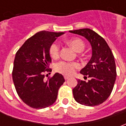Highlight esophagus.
I'll return each instance as SVG.
<instances>
[{
  "mask_svg": "<svg viewBox=\"0 0 126 126\" xmlns=\"http://www.w3.org/2000/svg\"><path fill=\"white\" fill-rule=\"evenodd\" d=\"M64 78H65V79H66V80H67V79H68L69 78V77L67 76H64Z\"/></svg>",
  "mask_w": 126,
  "mask_h": 126,
  "instance_id": "esophagus-1",
  "label": "esophagus"
}]
</instances>
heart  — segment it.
Segmentation results:
<instances>
[{
    "label": "heart",
    "instance_id": "heart-1",
    "mask_svg": "<svg viewBox=\"0 0 126 126\" xmlns=\"http://www.w3.org/2000/svg\"><path fill=\"white\" fill-rule=\"evenodd\" d=\"M66 43L71 47L77 52H82L85 48V44L81 39L78 38H70L66 41ZM50 56L52 59H57L59 56V47L57 43H52L49 47ZM79 67V64L76 62L60 61L55 66V71L67 76H70L74 73L75 70Z\"/></svg>",
    "mask_w": 126,
    "mask_h": 126
}]
</instances>
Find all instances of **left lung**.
Returning a JSON list of instances; mask_svg holds the SVG:
<instances>
[{
    "instance_id": "obj_1",
    "label": "left lung",
    "mask_w": 126,
    "mask_h": 126,
    "mask_svg": "<svg viewBox=\"0 0 126 126\" xmlns=\"http://www.w3.org/2000/svg\"><path fill=\"white\" fill-rule=\"evenodd\" d=\"M84 37L92 47V57L80 74L90 80H78L73 89L74 99L81 105L93 107L105 102L111 94L117 76L115 59L105 39L88 28L70 30Z\"/></svg>"
}]
</instances>
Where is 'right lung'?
<instances>
[{
    "label": "right lung",
    "instance_id": "1",
    "mask_svg": "<svg viewBox=\"0 0 126 126\" xmlns=\"http://www.w3.org/2000/svg\"><path fill=\"white\" fill-rule=\"evenodd\" d=\"M64 32L41 31L26 40L16 53L12 76L15 89L23 103L34 109L52 105L58 91L65 82L56 73L46 81L44 72L48 71L51 58L49 47Z\"/></svg>",
    "mask_w": 126,
    "mask_h": 126
}]
</instances>
